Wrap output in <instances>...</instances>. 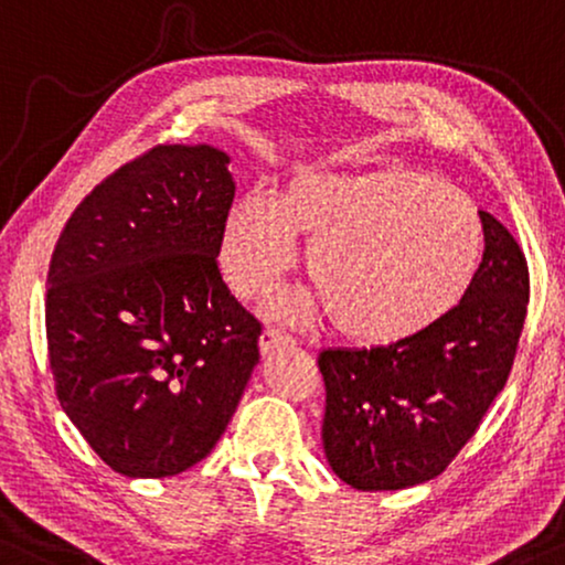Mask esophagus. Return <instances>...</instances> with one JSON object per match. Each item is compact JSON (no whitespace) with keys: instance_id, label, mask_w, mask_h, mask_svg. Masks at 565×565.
Instances as JSON below:
<instances>
[{"instance_id":"34e87169","label":"esophagus","mask_w":565,"mask_h":565,"mask_svg":"<svg viewBox=\"0 0 565 565\" xmlns=\"http://www.w3.org/2000/svg\"><path fill=\"white\" fill-rule=\"evenodd\" d=\"M289 345H295V338H291L289 333H281V330H276V328L263 330V335H260L263 356H270V353L278 349H289Z\"/></svg>"}]
</instances>
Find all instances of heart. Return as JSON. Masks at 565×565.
<instances>
[{
  "mask_svg": "<svg viewBox=\"0 0 565 565\" xmlns=\"http://www.w3.org/2000/svg\"><path fill=\"white\" fill-rule=\"evenodd\" d=\"M310 239L307 270L335 326L366 343H390L452 310L480 258V220L457 188L431 175L385 168L359 175L305 172L281 193L245 195L230 209L220 266L237 297L268 291ZM310 307L284 295L274 310L297 318Z\"/></svg>",
  "mask_w": 565,
  "mask_h": 565,
  "instance_id": "obj_1",
  "label": "heart"
}]
</instances>
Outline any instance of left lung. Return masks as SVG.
<instances>
[{
	"instance_id": "obj_1",
	"label": "left lung",
	"mask_w": 565,
	"mask_h": 565,
	"mask_svg": "<svg viewBox=\"0 0 565 565\" xmlns=\"http://www.w3.org/2000/svg\"><path fill=\"white\" fill-rule=\"evenodd\" d=\"M483 260L460 305L374 349H326L322 447L356 491H401L447 470L507 385L530 302L527 258L488 212Z\"/></svg>"
}]
</instances>
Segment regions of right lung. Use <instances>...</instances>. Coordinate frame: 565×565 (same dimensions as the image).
<instances>
[{
  "mask_svg": "<svg viewBox=\"0 0 565 565\" xmlns=\"http://www.w3.org/2000/svg\"><path fill=\"white\" fill-rule=\"evenodd\" d=\"M209 145H160L74 209L49 266L58 403L120 476H178L212 452L253 366L260 322L222 281L235 180Z\"/></svg>",
  "mask_w": 565,
  "mask_h": 565,
  "instance_id": "add662e5",
  "label": "right lung"
}]
</instances>
